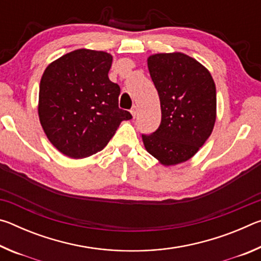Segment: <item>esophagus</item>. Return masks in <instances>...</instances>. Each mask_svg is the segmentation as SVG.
<instances>
[{"mask_svg":"<svg viewBox=\"0 0 261 261\" xmlns=\"http://www.w3.org/2000/svg\"><path fill=\"white\" fill-rule=\"evenodd\" d=\"M130 113H131L132 116H134V118H136V115H137V107H136V106H134V107L131 108Z\"/></svg>","mask_w":261,"mask_h":261,"instance_id":"34e87169","label":"esophagus"}]
</instances>
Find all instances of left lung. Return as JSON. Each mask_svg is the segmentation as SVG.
I'll use <instances>...</instances> for the list:
<instances>
[{"label": "left lung", "mask_w": 261, "mask_h": 261, "mask_svg": "<svg viewBox=\"0 0 261 261\" xmlns=\"http://www.w3.org/2000/svg\"><path fill=\"white\" fill-rule=\"evenodd\" d=\"M161 106V123L141 135L146 151L162 165L188 161L208 139L216 118V90L204 65L182 53L148 57Z\"/></svg>", "instance_id": "1"}]
</instances>
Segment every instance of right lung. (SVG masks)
Returning <instances> with one entry per match:
<instances>
[{
	"mask_svg": "<svg viewBox=\"0 0 261 261\" xmlns=\"http://www.w3.org/2000/svg\"><path fill=\"white\" fill-rule=\"evenodd\" d=\"M113 56L77 49L46 68L39 90V118L50 143L64 155L83 159L103 149L122 121L121 88L109 81Z\"/></svg>",
	"mask_w": 261,
	"mask_h": 261,
	"instance_id": "add662e5",
	"label": "right lung"
}]
</instances>
